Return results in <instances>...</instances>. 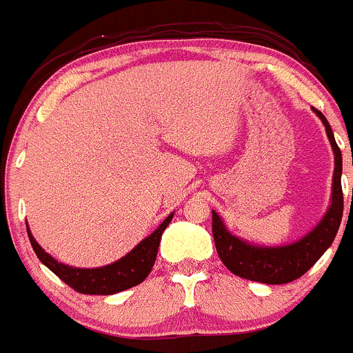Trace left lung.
Masks as SVG:
<instances>
[{"label": "left lung", "instance_id": "1", "mask_svg": "<svg viewBox=\"0 0 353 353\" xmlns=\"http://www.w3.org/2000/svg\"><path fill=\"white\" fill-rule=\"evenodd\" d=\"M326 127L327 139L334 151V175L331 205L319 225L299 242L283 247H254L233 236L212 211V236L219 259L233 274L245 280L268 285H283L305 274L327 247L333 243L343 216V190H341V151L334 141L333 130L321 111L314 108Z\"/></svg>", "mask_w": 353, "mask_h": 353}]
</instances>
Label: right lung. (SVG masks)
Segmentation results:
<instances>
[{
  "label": "right lung",
  "mask_w": 353,
  "mask_h": 353,
  "mask_svg": "<svg viewBox=\"0 0 353 353\" xmlns=\"http://www.w3.org/2000/svg\"><path fill=\"white\" fill-rule=\"evenodd\" d=\"M172 218L173 212L159 225L156 232H152L148 239L142 240L132 252L121 257L120 261L108 264L104 268H96V270H80V268H70L58 263L57 259H53L50 254L41 249V245L34 240L29 228H27V233H29L30 245H32L34 252L39 257L41 263L50 268L59 280L65 281L70 288H73L79 294L111 295L128 290V288L142 283L148 278V274L151 273L152 266L156 263L163 232L170 225Z\"/></svg>",
  "instance_id": "add662e5"
}]
</instances>
